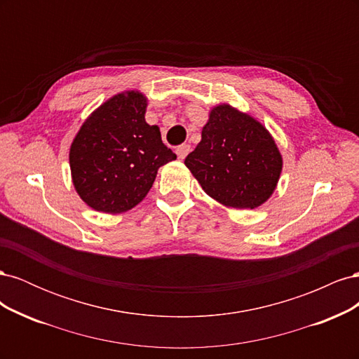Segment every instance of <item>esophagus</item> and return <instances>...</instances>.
<instances>
[{
    "label": "esophagus",
    "mask_w": 359,
    "mask_h": 359,
    "mask_svg": "<svg viewBox=\"0 0 359 359\" xmlns=\"http://www.w3.org/2000/svg\"><path fill=\"white\" fill-rule=\"evenodd\" d=\"M177 156H178V158L180 160H184L186 158V156L190 153V145H180L178 148H177Z\"/></svg>",
    "instance_id": "1"
}]
</instances>
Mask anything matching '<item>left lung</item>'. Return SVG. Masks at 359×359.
I'll use <instances>...</instances> for the list:
<instances>
[{
    "instance_id": "obj_1",
    "label": "left lung",
    "mask_w": 359,
    "mask_h": 359,
    "mask_svg": "<svg viewBox=\"0 0 359 359\" xmlns=\"http://www.w3.org/2000/svg\"><path fill=\"white\" fill-rule=\"evenodd\" d=\"M184 163L208 196L238 210L265 203L283 169V157L265 126L227 103L212 107L201 142Z\"/></svg>"
}]
</instances>
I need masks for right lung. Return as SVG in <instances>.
I'll return each mask as SVG.
<instances>
[{
  "mask_svg": "<svg viewBox=\"0 0 359 359\" xmlns=\"http://www.w3.org/2000/svg\"><path fill=\"white\" fill-rule=\"evenodd\" d=\"M148 100L135 90L106 100L85 119L70 147L73 186L90 208L119 214L148 194L157 170L177 156L145 121Z\"/></svg>",
  "mask_w": 359,
  "mask_h": 359,
  "instance_id": "add662e5",
  "label": "right lung"
}]
</instances>
